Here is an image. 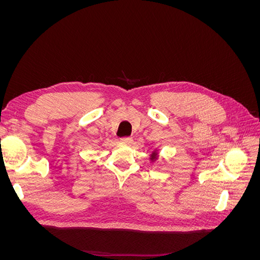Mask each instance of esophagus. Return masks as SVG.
<instances>
[{
	"label": "esophagus",
	"mask_w": 260,
	"mask_h": 260,
	"mask_svg": "<svg viewBox=\"0 0 260 260\" xmlns=\"http://www.w3.org/2000/svg\"><path fill=\"white\" fill-rule=\"evenodd\" d=\"M121 142L122 143H125V144H131L133 142L132 138H129V137H125V138H122L121 139Z\"/></svg>",
	"instance_id": "esophagus-1"
}]
</instances>
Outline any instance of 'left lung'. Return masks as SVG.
<instances>
[{"mask_svg":"<svg viewBox=\"0 0 260 260\" xmlns=\"http://www.w3.org/2000/svg\"><path fill=\"white\" fill-rule=\"evenodd\" d=\"M157 158H158V153H157V149H155L154 152H152L151 157H149V159H151V161H152V162H154Z\"/></svg>","mask_w":260,"mask_h":260,"instance_id":"left-lung-1","label":"left lung"}]
</instances>
